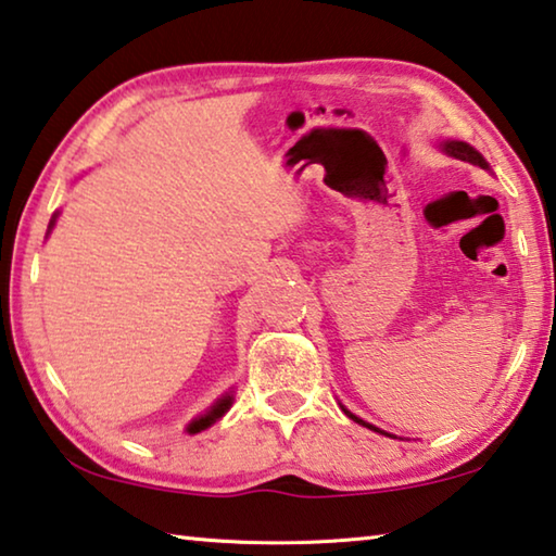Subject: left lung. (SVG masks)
<instances>
[{
  "instance_id": "left-lung-1",
  "label": "left lung",
  "mask_w": 556,
  "mask_h": 556,
  "mask_svg": "<svg viewBox=\"0 0 556 556\" xmlns=\"http://www.w3.org/2000/svg\"><path fill=\"white\" fill-rule=\"evenodd\" d=\"M444 152L446 154H451V156H456V159H460V162H468V164H476V166H483V168H488V164H485V159L476 152L473 147H468L466 142H444ZM348 417H351L353 421H357V425H363V427H368V429H375L372 425H368V421H363V419H357L355 414H351L348 409H343ZM375 431H380V429H375Z\"/></svg>"
}]
</instances>
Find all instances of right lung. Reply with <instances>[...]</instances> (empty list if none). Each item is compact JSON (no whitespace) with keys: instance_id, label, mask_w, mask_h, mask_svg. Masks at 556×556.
Listing matches in <instances>:
<instances>
[{"instance_id":"right-lung-1","label":"right lung","mask_w":556,"mask_h":556,"mask_svg":"<svg viewBox=\"0 0 556 556\" xmlns=\"http://www.w3.org/2000/svg\"><path fill=\"white\" fill-rule=\"evenodd\" d=\"M51 225H53V220H51ZM230 404H232V397H230V394H225V397H223L220 402H215V404H213L208 414H203L201 419L191 421V425H188V431H191V434H199V431L208 429V427L213 425V421H218V419L223 417V414L230 409Z\"/></svg>"}]
</instances>
